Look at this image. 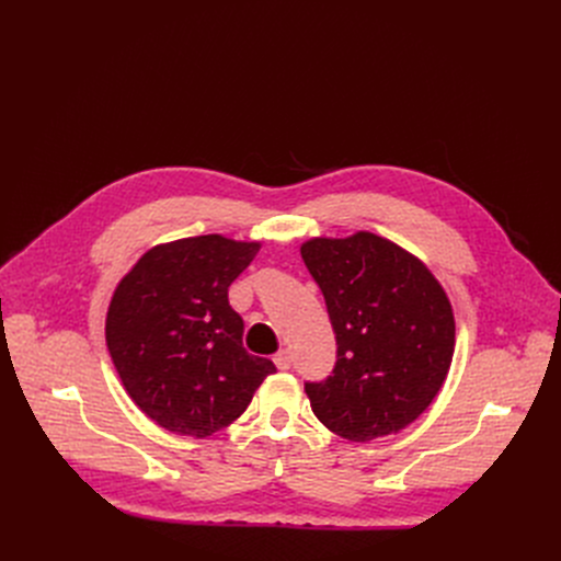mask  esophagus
<instances>
[{"label": "esophagus", "instance_id": "obj_1", "mask_svg": "<svg viewBox=\"0 0 561 561\" xmlns=\"http://www.w3.org/2000/svg\"><path fill=\"white\" fill-rule=\"evenodd\" d=\"M273 362H275V366H277L279 370H288V368H290V352H288V350H279L277 355L273 357Z\"/></svg>", "mask_w": 561, "mask_h": 561}]
</instances>
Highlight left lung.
<instances>
[{"label":"left lung","mask_w":561,"mask_h":561,"mask_svg":"<svg viewBox=\"0 0 561 561\" xmlns=\"http://www.w3.org/2000/svg\"><path fill=\"white\" fill-rule=\"evenodd\" d=\"M300 252L339 345L334 375L305 385L316 419L357 444L398 434L432 404L453 364L446 288L416 254L373 231L313 236Z\"/></svg>","instance_id":"obj_1"}]
</instances>
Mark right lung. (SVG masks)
Returning a JSON list of instances; mask_svg holds the SVG:
<instances>
[{
  "label": "right lung",
  "mask_w": 561,
  "mask_h": 561,
  "mask_svg": "<svg viewBox=\"0 0 561 561\" xmlns=\"http://www.w3.org/2000/svg\"><path fill=\"white\" fill-rule=\"evenodd\" d=\"M259 241L188 236L147 250L117 282L106 347L127 396L159 427L206 438L229 427L277 368L243 347L227 288Z\"/></svg>",
  "instance_id": "right-lung-1"
}]
</instances>
